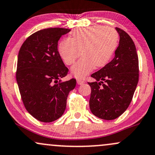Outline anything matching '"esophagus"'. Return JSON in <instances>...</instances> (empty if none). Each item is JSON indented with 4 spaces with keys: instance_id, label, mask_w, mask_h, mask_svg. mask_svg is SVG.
I'll return each instance as SVG.
<instances>
[{
    "instance_id": "1",
    "label": "esophagus",
    "mask_w": 155,
    "mask_h": 155,
    "mask_svg": "<svg viewBox=\"0 0 155 155\" xmlns=\"http://www.w3.org/2000/svg\"><path fill=\"white\" fill-rule=\"evenodd\" d=\"M77 83L78 84H83L85 83L84 80H81V79H77Z\"/></svg>"
}]
</instances>
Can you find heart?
Returning a JSON list of instances; mask_svg holds the SVG:
<instances>
[{"mask_svg":"<svg viewBox=\"0 0 155 155\" xmlns=\"http://www.w3.org/2000/svg\"><path fill=\"white\" fill-rule=\"evenodd\" d=\"M118 34L114 29L96 25L75 29L71 39L60 42L58 52L66 65L74 64L80 55L81 58L71 68L76 78H83L94 67L107 65L118 47Z\"/></svg>","mask_w":155,"mask_h":155,"instance_id":"heart-1","label":"heart"}]
</instances>
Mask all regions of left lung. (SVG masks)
I'll return each instance as SVG.
<instances>
[{"mask_svg":"<svg viewBox=\"0 0 155 155\" xmlns=\"http://www.w3.org/2000/svg\"><path fill=\"white\" fill-rule=\"evenodd\" d=\"M120 36L115 58L91 76L89 107L104 120L118 118L128 107L139 81V58L134 41L126 31L116 27Z\"/></svg>","mask_w":155,"mask_h":155,"instance_id":"left-lung-1","label":"left lung"}]
</instances>
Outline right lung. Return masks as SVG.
<instances>
[{"mask_svg": "<svg viewBox=\"0 0 155 155\" xmlns=\"http://www.w3.org/2000/svg\"><path fill=\"white\" fill-rule=\"evenodd\" d=\"M71 29L48 28L28 37L18 55L16 77L26 110L41 122L50 123L62 116L76 80L58 82L68 68L65 66L58 42Z\"/></svg>", "mask_w": 155, "mask_h": 155, "instance_id": "obj_1", "label": "right lung"}]
</instances>
